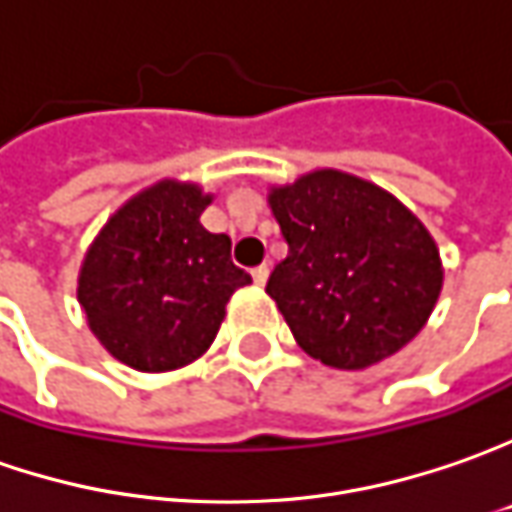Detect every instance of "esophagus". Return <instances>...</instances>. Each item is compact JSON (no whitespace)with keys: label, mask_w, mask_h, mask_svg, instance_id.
I'll list each match as a JSON object with an SVG mask.
<instances>
[{"label":"esophagus","mask_w":512,"mask_h":512,"mask_svg":"<svg viewBox=\"0 0 512 512\" xmlns=\"http://www.w3.org/2000/svg\"><path fill=\"white\" fill-rule=\"evenodd\" d=\"M252 280H255L257 286H266V280H269V266L263 263V266L252 269Z\"/></svg>","instance_id":"esophagus-1"}]
</instances>
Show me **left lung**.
Instances as JSON below:
<instances>
[{"label": "left lung", "instance_id": "1", "mask_svg": "<svg viewBox=\"0 0 512 512\" xmlns=\"http://www.w3.org/2000/svg\"><path fill=\"white\" fill-rule=\"evenodd\" d=\"M289 243L266 291L297 345L331 368L362 371L428 323L442 291L431 232L391 192L340 169L272 186Z\"/></svg>", "mask_w": 512, "mask_h": 512}]
</instances>
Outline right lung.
Wrapping results in <instances>:
<instances>
[{"mask_svg":"<svg viewBox=\"0 0 512 512\" xmlns=\"http://www.w3.org/2000/svg\"><path fill=\"white\" fill-rule=\"evenodd\" d=\"M198 184L158 181L124 203L79 272L87 326L115 360L144 374L184 368L212 345L229 297L252 283L232 240L201 226Z\"/></svg>","mask_w":512,"mask_h":512,"instance_id":"1","label":"right lung"}]
</instances>
